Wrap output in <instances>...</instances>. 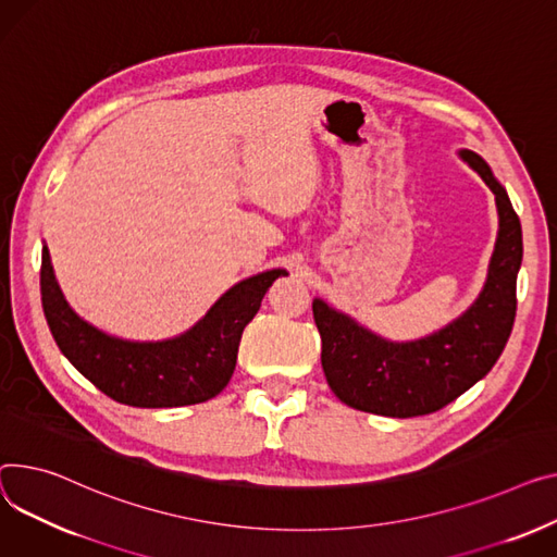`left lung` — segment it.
Returning <instances> with one entry per match:
<instances>
[{"label": "left lung", "instance_id": "1", "mask_svg": "<svg viewBox=\"0 0 557 557\" xmlns=\"http://www.w3.org/2000/svg\"><path fill=\"white\" fill-rule=\"evenodd\" d=\"M459 157L486 181L499 212L486 284L463 315L432 336L392 343L313 300L326 383L354 410L394 419L436 412L484 379L508 343L522 264L520 216L484 159L470 150Z\"/></svg>", "mask_w": 557, "mask_h": 557}]
</instances>
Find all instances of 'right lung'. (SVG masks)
I'll return each mask as SVG.
<instances>
[{
    "instance_id": "add662e5",
    "label": "right lung",
    "mask_w": 557,
    "mask_h": 557,
    "mask_svg": "<svg viewBox=\"0 0 557 557\" xmlns=\"http://www.w3.org/2000/svg\"><path fill=\"white\" fill-rule=\"evenodd\" d=\"M282 269L252 275L210 307L185 333L161 343L107 336L73 313L42 248L40 290L49 329L69 362L102 394L132 407H181L216 396L235 372L244 326L262 307Z\"/></svg>"
}]
</instances>
